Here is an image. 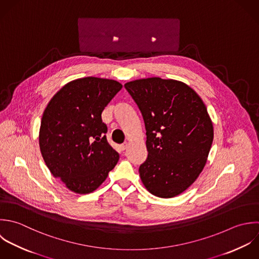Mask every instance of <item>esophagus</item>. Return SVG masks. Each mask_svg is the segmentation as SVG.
I'll list each match as a JSON object with an SVG mask.
<instances>
[{
	"mask_svg": "<svg viewBox=\"0 0 259 259\" xmlns=\"http://www.w3.org/2000/svg\"><path fill=\"white\" fill-rule=\"evenodd\" d=\"M127 147H128V142H124L123 144H121V148H122V150L127 149Z\"/></svg>",
	"mask_w": 259,
	"mask_h": 259,
	"instance_id": "obj_1",
	"label": "esophagus"
}]
</instances>
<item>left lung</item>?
<instances>
[{
    "label": "left lung",
    "mask_w": 259,
    "mask_h": 259,
    "mask_svg": "<svg viewBox=\"0 0 259 259\" xmlns=\"http://www.w3.org/2000/svg\"><path fill=\"white\" fill-rule=\"evenodd\" d=\"M146 129L148 155L139 166L145 188L159 198L186 191L202 172L214 131L207 108L189 85L149 77L125 83Z\"/></svg>",
    "instance_id": "left-lung-1"
}]
</instances>
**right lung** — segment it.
Listing matches in <instances>:
<instances>
[{"instance_id": "right-lung-1", "label": "right lung", "mask_w": 259, "mask_h": 259, "mask_svg": "<svg viewBox=\"0 0 259 259\" xmlns=\"http://www.w3.org/2000/svg\"><path fill=\"white\" fill-rule=\"evenodd\" d=\"M121 89L113 79L78 78L58 91L43 113L41 154L53 177L74 193L95 191L119 160L102 113Z\"/></svg>"}]
</instances>
